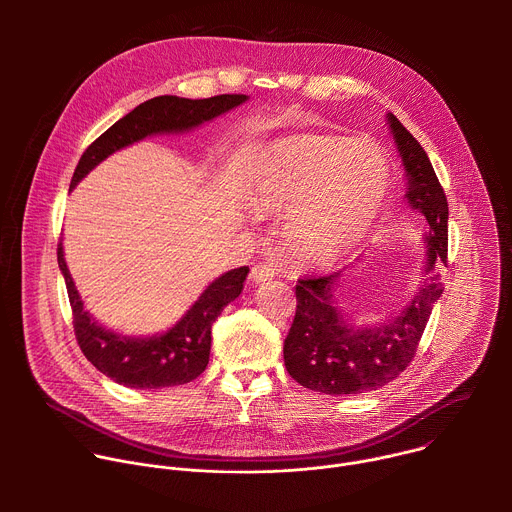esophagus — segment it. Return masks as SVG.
<instances>
[{
	"instance_id": "1",
	"label": "esophagus",
	"mask_w": 512,
	"mask_h": 512,
	"mask_svg": "<svg viewBox=\"0 0 512 512\" xmlns=\"http://www.w3.org/2000/svg\"><path fill=\"white\" fill-rule=\"evenodd\" d=\"M275 277V269L271 265H265V263H259L251 269V281L253 283H265L269 279Z\"/></svg>"
}]
</instances>
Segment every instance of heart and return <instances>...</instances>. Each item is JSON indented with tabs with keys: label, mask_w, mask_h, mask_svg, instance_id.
Returning <instances> with one entry per match:
<instances>
[{
	"label": "heart",
	"mask_w": 512,
	"mask_h": 512,
	"mask_svg": "<svg viewBox=\"0 0 512 512\" xmlns=\"http://www.w3.org/2000/svg\"><path fill=\"white\" fill-rule=\"evenodd\" d=\"M391 190V162L379 143L336 133H298L269 143L247 204L285 216L283 239L308 267L344 259L377 223Z\"/></svg>",
	"instance_id": "heart-1"
}]
</instances>
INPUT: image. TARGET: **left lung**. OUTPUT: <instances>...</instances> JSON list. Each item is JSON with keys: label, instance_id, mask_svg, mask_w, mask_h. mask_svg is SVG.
<instances>
[{"label": "left lung", "instance_id": "left-lung-1", "mask_svg": "<svg viewBox=\"0 0 512 512\" xmlns=\"http://www.w3.org/2000/svg\"><path fill=\"white\" fill-rule=\"evenodd\" d=\"M387 123L405 168L407 204L425 218L421 285L389 320L356 326L336 300L344 271L298 281V308L283 342V362L291 379L324 395L369 393L399 377L415 356L433 304L444 294L437 265L448 261L446 194L419 141L393 113H387Z\"/></svg>", "mask_w": 512, "mask_h": 512}]
</instances>
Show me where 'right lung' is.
<instances>
[{
	"mask_svg": "<svg viewBox=\"0 0 512 512\" xmlns=\"http://www.w3.org/2000/svg\"><path fill=\"white\" fill-rule=\"evenodd\" d=\"M245 101H249L247 95H216L210 99L162 95L137 105L89 145L72 176L70 190L103 160L127 145L152 135L192 131ZM58 267L66 283L75 334L87 360L111 381L145 391L186 385L204 373L210 356V328L221 312L241 296L249 273V267H237L210 281L186 314L166 332L127 336L105 328L85 310L64 261L62 243L58 245Z\"/></svg>",
	"mask_w": 512,
	"mask_h": 512,
	"instance_id": "right-lung-1",
	"label": "right lung"
}]
</instances>
